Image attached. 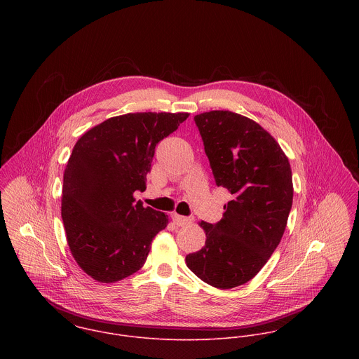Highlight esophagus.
Here are the masks:
<instances>
[{
    "label": "esophagus",
    "instance_id": "34e87169",
    "mask_svg": "<svg viewBox=\"0 0 359 359\" xmlns=\"http://www.w3.org/2000/svg\"><path fill=\"white\" fill-rule=\"evenodd\" d=\"M171 217H172L174 224H177L178 226H184V225H187V224H191V222H192V218H189V217H184V215H180V214H172Z\"/></svg>",
    "mask_w": 359,
    "mask_h": 359
}]
</instances>
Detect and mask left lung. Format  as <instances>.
Instances as JSON below:
<instances>
[{
  "instance_id": "left-lung-1",
  "label": "left lung",
  "mask_w": 359,
  "mask_h": 359,
  "mask_svg": "<svg viewBox=\"0 0 359 359\" xmlns=\"http://www.w3.org/2000/svg\"><path fill=\"white\" fill-rule=\"evenodd\" d=\"M217 187L233 199L217 224L205 229L202 250L188 255V268L217 289L253 279L278 248L293 203L289 158L256 121L229 110L195 116Z\"/></svg>"
}]
</instances>
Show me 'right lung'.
<instances>
[{"label":"right lung","mask_w":359,"mask_h":359,"mask_svg":"<svg viewBox=\"0 0 359 359\" xmlns=\"http://www.w3.org/2000/svg\"><path fill=\"white\" fill-rule=\"evenodd\" d=\"M188 113H127L104 120L76 142L63 174L62 219L80 268L111 283L137 272L168 215L135 202L147 189L156 145Z\"/></svg>","instance_id":"1"}]
</instances>
